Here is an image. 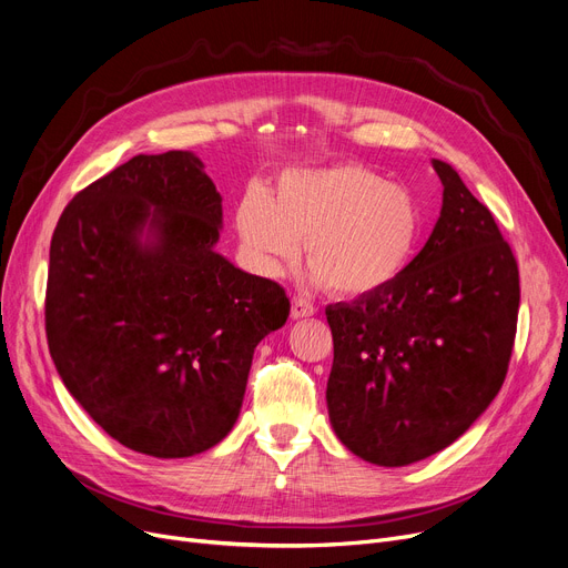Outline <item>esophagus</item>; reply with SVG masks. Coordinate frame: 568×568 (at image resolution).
Here are the masks:
<instances>
[{"label":"esophagus","mask_w":568,"mask_h":568,"mask_svg":"<svg viewBox=\"0 0 568 568\" xmlns=\"http://www.w3.org/2000/svg\"><path fill=\"white\" fill-rule=\"evenodd\" d=\"M290 313H292V317H294V320L311 317V315L315 313V306H313L308 300H304V296H294V300H292V308H290Z\"/></svg>","instance_id":"34e87169"}]
</instances>
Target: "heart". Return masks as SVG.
Masks as SVG:
<instances>
[{"label": "heart", "mask_w": 568, "mask_h": 568, "mask_svg": "<svg viewBox=\"0 0 568 568\" xmlns=\"http://www.w3.org/2000/svg\"><path fill=\"white\" fill-rule=\"evenodd\" d=\"M234 223L262 272H281L304 242L315 281L345 300L398 281L424 230L409 191L354 163L290 170L272 200L251 189L236 204Z\"/></svg>", "instance_id": "b5f03b06"}]
</instances>
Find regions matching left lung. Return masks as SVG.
I'll use <instances>...</instances> for the list:
<instances>
[{"label": "left lung", "instance_id": "1", "mask_svg": "<svg viewBox=\"0 0 568 568\" xmlns=\"http://www.w3.org/2000/svg\"><path fill=\"white\" fill-rule=\"evenodd\" d=\"M433 168L444 200L419 255L389 287L324 311L332 426L354 456L384 467L456 442L501 389L516 341V255L458 172Z\"/></svg>", "mask_w": 568, "mask_h": 568}]
</instances>
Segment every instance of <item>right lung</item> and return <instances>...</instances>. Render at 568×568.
<instances>
[{
    "mask_svg": "<svg viewBox=\"0 0 568 568\" xmlns=\"http://www.w3.org/2000/svg\"><path fill=\"white\" fill-rule=\"evenodd\" d=\"M221 195L191 152L138 154L57 221L45 336L59 377L119 444L154 458L212 449L234 426L285 290L214 251ZM155 242L142 247L146 225Z\"/></svg>",
    "mask_w": 568,
    "mask_h": 568,
    "instance_id": "add662e5",
    "label": "right lung"
}]
</instances>
